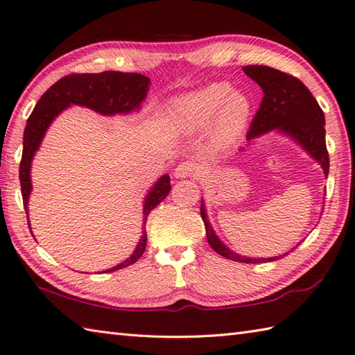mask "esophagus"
<instances>
[{
	"mask_svg": "<svg viewBox=\"0 0 355 355\" xmlns=\"http://www.w3.org/2000/svg\"><path fill=\"white\" fill-rule=\"evenodd\" d=\"M201 172V168L196 163L192 162H183L174 169L175 178H187V177H198Z\"/></svg>",
	"mask_w": 355,
	"mask_h": 355,
	"instance_id": "obj_1",
	"label": "esophagus"
}]
</instances>
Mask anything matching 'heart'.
Wrapping results in <instances>:
<instances>
[{
    "label": "heart",
    "instance_id": "obj_1",
    "mask_svg": "<svg viewBox=\"0 0 355 355\" xmlns=\"http://www.w3.org/2000/svg\"><path fill=\"white\" fill-rule=\"evenodd\" d=\"M252 113L248 95L233 90L227 81H215L193 92L175 98L171 103L169 114L174 125L186 133L207 128L218 142L232 144L239 139Z\"/></svg>",
    "mask_w": 355,
    "mask_h": 355
}]
</instances>
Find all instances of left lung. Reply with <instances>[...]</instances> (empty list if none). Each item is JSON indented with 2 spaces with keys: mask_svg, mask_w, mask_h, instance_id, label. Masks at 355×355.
Instances as JSON below:
<instances>
[{
  "mask_svg": "<svg viewBox=\"0 0 355 355\" xmlns=\"http://www.w3.org/2000/svg\"><path fill=\"white\" fill-rule=\"evenodd\" d=\"M242 69L263 90L260 109L255 113L248 135H246V139L250 142L248 145L254 142V139L268 135L270 131H277V133L289 137L295 144H298L313 160L320 164L325 177H328L329 159L325 144V116L306 85L298 78L289 76V73L269 68V66L250 64L243 66ZM201 218L205 225L209 245L225 259L241 263H265L283 259L284 255L291 252L289 251L268 259H254L241 255L230 250L216 236L215 230L209 222L202 198ZM295 248H292V251Z\"/></svg>",
  "mask_w": 355,
  "mask_h": 355,
  "instance_id": "8db88e82",
  "label": "left lung"
}]
</instances>
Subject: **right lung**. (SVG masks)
Instances as JSON below:
<instances>
[{
	"label": "right lung",
	"mask_w": 355,
	"mask_h": 355,
	"mask_svg": "<svg viewBox=\"0 0 355 355\" xmlns=\"http://www.w3.org/2000/svg\"><path fill=\"white\" fill-rule=\"evenodd\" d=\"M150 78L142 76V73L116 71H105L101 73H72V76L60 78L40 96V100L37 101L30 118L27 119L26 130H24V148L19 164L22 201L24 209H26L27 213L30 232L31 227L28 219V198L33 191L30 175L31 163L40 144H42L46 130L51 125L53 121L71 105H83L96 113L104 114V116L128 114L140 109L142 101L146 98L148 90H150ZM169 191L171 178L168 174H164L155 181L154 186L150 189V192L145 196L142 222L144 232L133 254L127 260L119 263V265L104 272H113L127 268L140 259V255L144 254L146 248V218L151 213V210L157 207L164 198L168 196Z\"/></svg>",
	"instance_id": "right-lung-1"
}]
</instances>
